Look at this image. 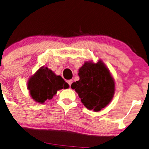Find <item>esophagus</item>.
Segmentation results:
<instances>
[{
  "mask_svg": "<svg viewBox=\"0 0 149 149\" xmlns=\"http://www.w3.org/2000/svg\"><path fill=\"white\" fill-rule=\"evenodd\" d=\"M67 83L68 84V85L70 86V85H71V84L72 83V80H68V81H67Z\"/></svg>",
  "mask_w": 149,
  "mask_h": 149,
  "instance_id": "esophagus-1",
  "label": "esophagus"
}]
</instances>
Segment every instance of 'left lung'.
<instances>
[{
    "instance_id": "obj_1",
    "label": "left lung",
    "mask_w": 149,
    "mask_h": 149,
    "mask_svg": "<svg viewBox=\"0 0 149 149\" xmlns=\"http://www.w3.org/2000/svg\"><path fill=\"white\" fill-rule=\"evenodd\" d=\"M79 81L73 82L71 88L75 89L86 108L99 111L111 102L114 82L102 62L85 63L79 69Z\"/></svg>"
}]
</instances>
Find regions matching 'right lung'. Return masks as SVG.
<instances>
[{"instance_id":"1","label":"right lung","mask_w":149,"mask_h":149,"mask_svg":"<svg viewBox=\"0 0 149 149\" xmlns=\"http://www.w3.org/2000/svg\"><path fill=\"white\" fill-rule=\"evenodd\" d=\"M68 88V84L61 76H56L47 67L38 70L33 77L29 79L28 88L31 97L35 101L43 103L51 100L56 94L57 91Z\"/></svg>"}]
</instances>
